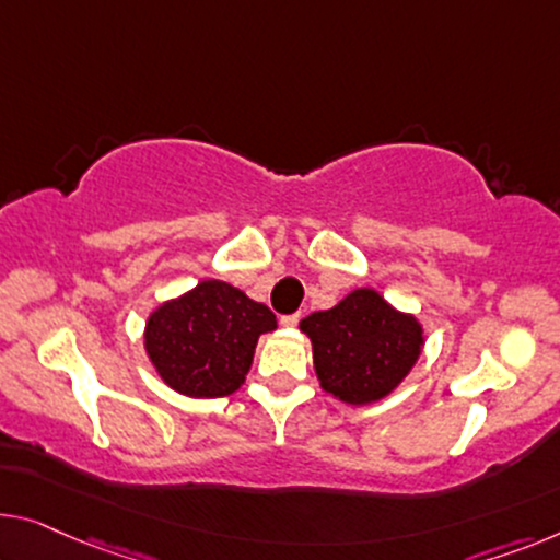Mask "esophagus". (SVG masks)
Instances as JSON below:
<instances>
[{
	"instance_id": "obj_1",
	"label": "esophagus",
	"mask_w": 560,
	"mask_h": 560,
	"mask_svg": "<svg viewBox=\"0 0 560 560\" xmlns=\"http://www.w3.org/2000/svg\"><path fill=\"white\" fill-rule=\"evenodd\" d=\"M279 322H281V327L291 329V327H296V324H299V314H283Z\"/></svg>"
}]
</instances>
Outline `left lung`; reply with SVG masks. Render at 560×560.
I'll return each mask as SVG.
<instances>
[{
    "label": "left lung",
    "instance_id": "left-lung-1",
    "mask_svg": "<svg viewBox=\"0 0 560 560\" xmlns=\"http://www.w3.org/2000/svg\"><path fill=\"white\" fill-rule=\"evenodd\" d=\"M302 329L312 339L322 387L349 405L389 395L422 349L415 316L395 312L372 289H357L334 308L308 314Z\"/></svg>",
    "mask_w": 560,
    "mask_h": 560
}]
</instances>
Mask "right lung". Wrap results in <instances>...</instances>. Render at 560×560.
I'll list each match as a JSON object with an SVG mask.
<instances>
[{
    "mask_svg": "<svg viewBox=\"0 0 560 560\" xmlns=\"http://www.w3.org/2000/svg\"><path fill=\"white\" fill-rule=\"evenodd\" d=\"M277 329L266 304L223 281H200L148 319L145 349L158 374L188 397H226L244 385L258 334Z\"/></svg>",
    "mask_w": 560,
    "mask_h": 560,
    "instance_id": "add662e5",
    "label": "right lung"
}]
</instances>
